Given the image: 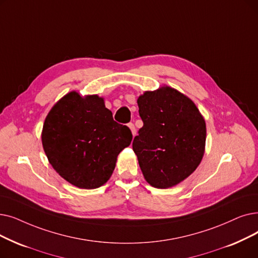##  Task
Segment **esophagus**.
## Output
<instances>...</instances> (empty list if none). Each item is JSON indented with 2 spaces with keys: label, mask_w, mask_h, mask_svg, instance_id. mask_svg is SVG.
<instances>
[{
  "label": "esophagus",
  "mask_w": 258,
  "mask_h": 258,
  "mask_svg": "<svg viewBox=\"0 0 258 258\" xmlns=\"http://www.w3.org/2000/svg\"><path fill=\"white\" fill-rule=\"evenodd\" d=\"M127 126L131 128V131L133 133V136H135L136 135V127H135V125H134V123H132V122L128 123Z\"/></svg>",
  "instance_id": "34e87169"
}]
</instances>
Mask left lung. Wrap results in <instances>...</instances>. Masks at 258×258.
I'll use <instances>...</instances> for the list:
<instances>
[{
	"label": "left lung",
	"mask_w": 258,
	"mask_h": 258,
	"mask_svg": "<svg viewBox=\"0 0 258 258\" xmlns=\"http://www.w3.org/2000/svg\"><path fill=\"white\" fill-rule=\"evenodd\" d=\"M137 103L143 126L133 150L152 186L167 188L183 181L205 154L206 121L191 99L170 86L145 92Z\"/></svg>",
	"instance_id": "left-lung-1"
}]
</instances>
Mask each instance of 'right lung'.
<instances>
[{"label": "right lung", "mask_w": 258, "mask_h": 258, "mask_svg": "<svg viewBox=\"0 0 258 258\" xmlns=\"http://www.w3.org/2000/svg\"><path fill=\"white\" fill-rule=\"evenodd\" d=\"M126 125L114 121L103 98L71 92L48 113L42 144L49 163L62 178L80 188L103 185L115 170L117 156L131 144Z\"/></svg>", "instance_id": "add662e5"}]
</instances>
